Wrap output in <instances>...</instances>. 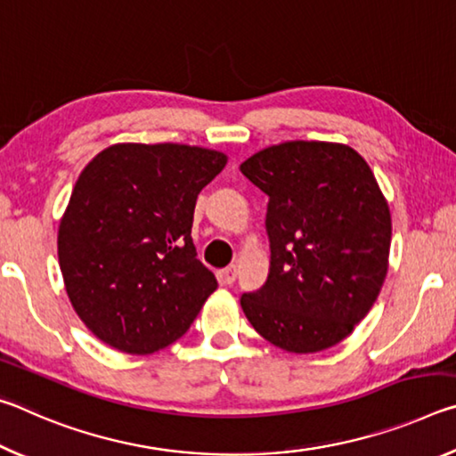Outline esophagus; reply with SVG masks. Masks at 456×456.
Segmentation results:
<instances>
[{
    "label": "esophagus",
    "instance_id": "34e87169",
    "mask_svg": "<svg viewBox=\"0 0 456 456\" xmlns=\"http://www.w3.org/2000/svg\"><path fill=\"white\" fill-rule=\"evenodd\" d=\"M221 280L223 283H233L237 280V265H227L225 269H221Z\"/></svg>",
    "mask_w": 456,
    "mask_h": 456
}]
</instances>
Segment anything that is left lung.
Listing matches in <instances>:
<instances>
[{
    "mask_svg": "<svg viewBox=\"0 0 456 456\" xmlns=\"http://www.w3.org/2000/svg\"><path fill=\"white\" fill-rule=\"evenodd\" d=\"M241 173L269 197L267 281L241 307L267 342L331 348L364 320L388 272L392 223L374 173L344 144L293 141L253 154Z\"/></svg>",
    "mask_w": 456,
    "mask_h": 456,
    "instance_id": "8db88e82",
    "label": "left lung"
}]
</instances>
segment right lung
Returning <instances> with one entry per match:
<instances>
[{
  "label": "right lung",
  "instance_id": "add662e5",
  "mask_svg": "<svg viewBox=\"0 0 456 456\" xmlns=\"http://www.w3.org/2000/svg\"><path fill=\"white\" fill-rule=\"evenodd\" d=\"M227 163L187 144H114L76 181L60 223L68 297L86 328L126 354L167 348L191 328L215 275L197 259V195Z\"/></svg>",
  "mask_w": 456,
  "mask_h": 456
}]
</instances>
